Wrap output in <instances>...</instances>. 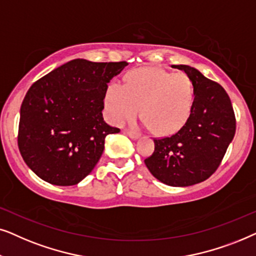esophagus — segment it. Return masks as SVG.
Listing matches in <instances>:
<instances>
[{
  "mask_svg": "<svg viewBox=\"0 0 256 256\" xmlns=\"http://www.w3.org/2000/svg\"><path fill=\"white\" fill-rule=\"evenodd\" d=\"M125 132H126V134H128V137L132 138V139H138V138H139V134H138V132L131 131V130H126Z\"/></svg>",
  "mask_w": 256,
  "mask_h": 256,
  "instance_id": "esophagus-1",
  "label": "esophagus"
}]
</instances>
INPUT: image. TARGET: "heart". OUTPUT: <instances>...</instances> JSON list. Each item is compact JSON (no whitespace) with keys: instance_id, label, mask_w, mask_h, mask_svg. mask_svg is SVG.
Returning <instances> with one entry per match:
<instances>
[{"instance_id":"1","label":"heart","mask_w":256,"mask_h":256,"mask_svg":"<svg viewBox=\"0 0 256 256\" xmlns=\"http://www.w3.org/2000/svg\"><path fill=\"white\" fill-rule=\"evenodd\" d=\"M124 85L108 88L105 104L108 117L122 125L140 116L156 134H172L182 128L192 110L194 90L184 72L138 69L125 76Z\"/></svg>"}]
</instances>
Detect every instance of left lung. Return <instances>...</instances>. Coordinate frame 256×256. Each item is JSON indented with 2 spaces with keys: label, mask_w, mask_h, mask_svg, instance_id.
<instances>
[{
  "label": "left lung",
  "mask_w": 256,
  "mask_h": 256,
  "mask_svg": "<svg viewBox=\"0 0 256 256\" xmlns=\"http://www.w3.org/2000/svg\"><path fill=\"white\" fill-rule=\"evenodd\" d=\"M194 100L187 122L170 137L154 139V151L144 162L154 176L168 186L185 187L208 179L219 168L233 140L236 120L230 96L216 82L190 66Z\"/></svg>",
  "instance_id": "left-lung-1"
}]
</instances>
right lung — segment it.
I'll return each instance as SVG.
<instances>
[{
  "label": "right lung",
  "mask_w": 256,
  "mask_h": 256,
  "mask_svg": "<svg viewBox=\"0 0 256 256\" xmlns=\"http://www.w3.org/2000/svg\"><path fill=\"white\" fill-rule=\"evenodd\" d=\"M128 62L72 60L36 80L21 105L20 152L44 182L72 186L90 174L105 137L119 128L104 122L108 84Z\"/></svg>",
  "instance_id": "right-lung-1"
}]
</instances>
